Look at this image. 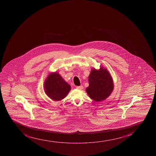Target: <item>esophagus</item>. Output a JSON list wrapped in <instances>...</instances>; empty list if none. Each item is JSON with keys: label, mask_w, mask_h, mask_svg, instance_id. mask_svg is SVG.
Returning <instances> with one entry per match:
<instances>
[{"label": "esophagus", "mask_w": 156, "mask_h": 156, "mask_svg": "<svg viewBox=\"0 0 156 156\" xmlns=\"http://www.w3.org/2000/svg\"><path fill=\"white\" fill-rule=\"evenodd\" d=\"M76 88H77V89H78V90H82L83 88V86H77L76 87Z\"/></svg>", "instance_id": "esophagus-1"}]
</instances>
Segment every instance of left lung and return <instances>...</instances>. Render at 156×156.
I'll return each instance as SVG.
<instances>
[{
	"label": "left lung",
	"mask_w": 156,
	"mask_h": 156,
	"mask_svg": "<svg viewBox=\"0 0 156 156\" xmlns=\"http://www.w3.org/2000/svg\"><path fill=\"white\" fill-rule=\"evenodd\" d=\"M89 86L86 92L92 100L96 102L105 100L113 89V83L110 73L101 67L100 70L92 69L88 77Z\"/></svg>",
	"instance_id": "1"
}]
</instances>
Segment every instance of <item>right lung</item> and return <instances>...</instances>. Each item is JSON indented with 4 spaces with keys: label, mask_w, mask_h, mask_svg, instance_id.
I'll use <instances>...</instances> for the list:
<instances>
[{
    "label": "right lung",
    "mask_w": 156,
    "mask_h": 156,
    "mask_svg": "<svg viewBox=\"0 0 156 156\" xmlns=\"http://www.w3.org/2000/svg\"><path fill=\"white\" fill-rule=\"evenodd\" d=\"M45 93L54 101H60L68 95L71 90L70 85L64 81L58 73H51L44 83Z\"/></svg>",
    "instance_id": "obj_1"
}]
</instances>
